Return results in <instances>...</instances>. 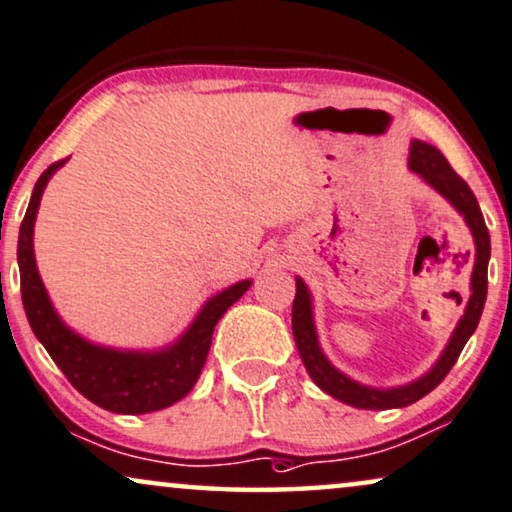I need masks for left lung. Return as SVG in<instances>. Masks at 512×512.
<instances>
[{"label": "left lung", "mask_w": 512, "mask_h": 512, "mask_svg": "<svg viewBox=\"0 0 512 512\" xmlns=\"http://www.w3.org/2000/svg\"><path fill=\"white\" fill-rule=\"evenodd\" d=\"M409 169L421 176L430 188H435L444 199H447L451 207L459 211L463 221L468 223L470 232H473L475 240V268L473 275H470V298L466 305V313H463L459 324H456L454 334H451L447 348L442 350L440 360L433 364V369H430L428 374L407 383V386L371 388L362 386V383L345 376L343 371H338L334 364L327 360V355L322 353L313 320V298H310V291L305 287L301 277H296V298L294 308H291V329H294L296 348L298 353H301L305 369H308L310 378H313L324 393L357 409L409 407V404L418 402L421 397H426L430 390L440 386L444 376L449 374V369L454 367L456 360H459L463 345L468 343V338L473 336V331L477 329L484 301H487V265L491 256V242L489 230L487 225H484V216L473 190H470L468 183L449 167L447 157L430 143L411 141Z\"/></svg>", "instance_id": "obj_1"}]
</instances>
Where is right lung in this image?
<instances>
[{
    "instance_id": "add662e5",
    "label": "right lung",
    "mask_w": 512,
    "mask_h": 512,
    "mask_svg": "<svg viewBox=\"0 0 512 512\" xmlns=\"http://www.w3.org/2000/svg\"><path fill=\"white\" fill-rule=\"evenodd\" d=\"M65 164L53 162L39 176L32 190L28 211L18 232V268H21V296L28 322L51 360L65 378L98 407L115 414H150L171 407L190 393L202 374L211 348V334L232 303L240 301L251 280H242L202 305L195 320L176 343L152 353L103 348L75 334L53 310L35 261V218L39 199L49 178Z\"/></svg>"
}]
</instances>
